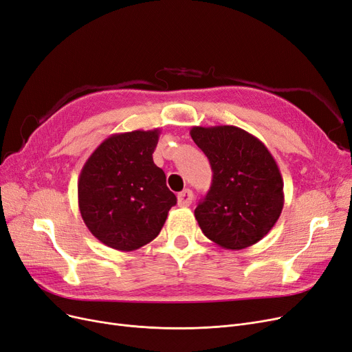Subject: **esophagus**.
<instances>
[{"label":"esophagus","mask_w":352,"mask_h":352,"mask_svg":"<svg viewBox=\"0 0 352 352\" xmlns=\"http://www.w3.org/2000/svg\"><path fill=\"white\" fill-rule=\"evenodd\" d=\"M177 200H178V206H179V207H187V206H190L191 201H192V191L187 188V190H184V191L178 192Z\"/></svg>","instance_id":"34e87169"}]
</instances>
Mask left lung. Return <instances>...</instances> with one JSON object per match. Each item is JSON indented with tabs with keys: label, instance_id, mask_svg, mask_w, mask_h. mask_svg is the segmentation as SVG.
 <instances>
[{
	"label": "left lung",
	"instance_id": "1",
	"mask_svg": "<svg viewBox=\"0 0 352 352\" xmlns=\"http://www.w3.org/2000/svg\"><path fill=\"white\" fill-rule=\"evenodd\" d=\"M190 135L213 171L212 187L194 210L201 232L232 251L261 241L284 206L283 178L268 148L236 126H194Z\"/></svg>",
	"mask_w": 352,
	"mask_h": 352
}]
</instances>
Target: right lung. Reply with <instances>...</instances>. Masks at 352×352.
<instances>
[{
  "label": "right lung",
  "mask_w": 352,
  "mask_h": 352,
  "mask_svg": "<svg viewBox=\"0 0 352 352\" xmlns=\"http://www.w3.org/2000/svg\"><path fill=\"white\" fill-rule=\"evenodd\" d=\"M160 129L116 133L89 155L78 178V206L93 235L117 251L149 243L177 197L153 164Z\"/></svg>",
  "instance_id": "1"
}]
</instances>
